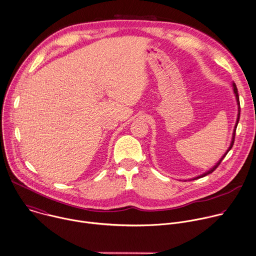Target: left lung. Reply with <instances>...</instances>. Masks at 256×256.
Masks as SVG:
<instances>
[{
  "mask_svg": "<svg viewBox=\"0 0 256 256\" xmlns=\"http://www.w3.org/2000/svg\"><path fill=\"white\" fill-rule=\"evenodd\" d=\"M232 86H233V92H234V94H235V98H236V102H237V106H238V114H237V120H236V124H235V126H234V130H233V134H232V140H231V144H230V146L228 148V150H226V152L223 154V156L218 160V162L213 166V168H211L209 171H207V172H205L204 174H202V175H200V176H198V177H195L193 180H196V179H200V178H203V177H205V176H207V175H209V174H211L213 171H215L216 170V168L220 164V162H222V160L225 158V156L227 154V152L232 148V146H233V144H234V140H235V130H236V128H237V124H238V122H239V118H240V102H239V96H238V92H237V88H236V84L235 83H232Z\"/></svg>",
  "mask_w": 256,
  "mask_h": 256,
  "instance_id": "1",
  "label": "left lung"
}]
</instances>
